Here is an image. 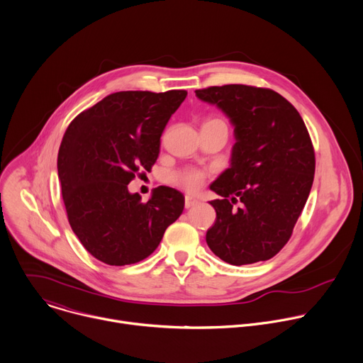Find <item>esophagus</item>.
Segmentation results:
<instances>
[{"label": "esophagus", "instance_id": "esophagus-1", "mask_svg": "<svg viewBox=\"0 0 363 363\" xmlns=\"http://www.w3.org/2000/svg\"><path fill=\"white\" fill-rule=\"evenodd\" d=\"M196 203H198V199H195V198H192V196H189V195L185 196V208H186V210L192 208V206H195Z\"/></svg>", "mask_w": 363, "mask_h": 363}]
</instances>
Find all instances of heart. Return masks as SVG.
Returning <instances> with one entry per match:
<instances>
[{
    "instance_id": "obj_1",
    "label": "heart",
    "mask_w": 363,
    "mask_h": 363,
    "mask_svg": "<svg viewBox=\"0 0 363 363\" xmlns=\"http://www.w3.org/2000/svg\"><path fill=\"white\" fill-rule=\"evenodd\" d=\"M211 121H220V119H211ZM206 177H208V172L206 171L188 167V168L169 172L167 177V182L174 186H179L189 194H194L201 189Z\"/></svg>"
}]
</instances>
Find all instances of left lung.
<instances>
[{"label": "left lung", "instance_id": "1", "mask_svg": "<svg viewBox=\"0 0 363 363\" xmlns=\"http://www.w3.org/2000/svg\"><path fill=\"white\" fill-rule=\"evenodd\" d=\"M195 93L230 118L235 135L231 168L211 184L223 199L210 202L217 218L206 244L233 266L270 260L290 240L312 189L316 160L307 128L272 89L224 84Z\"/></svg>", "mask_w": 363, "mask_h": 363}]
</instances>
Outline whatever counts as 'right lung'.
<instances>
[{"label":"right lung","mask_w":363,"mask_h":363,"mask_svg":"<svg viewBox=\"0 0 363 363\" xmlns=\"http://www.w3.org/2000/svg\"><path fill=\"white\" fill-rule=\"evenodd\" d=\"M186 90H128L101 99L69 125L57 157L67 218L101 263L142 262L184 211V195L158 186L147 202L128 184L157 162L162 132Z\"/></svg>","instance_id":"1"}]
</instances>
